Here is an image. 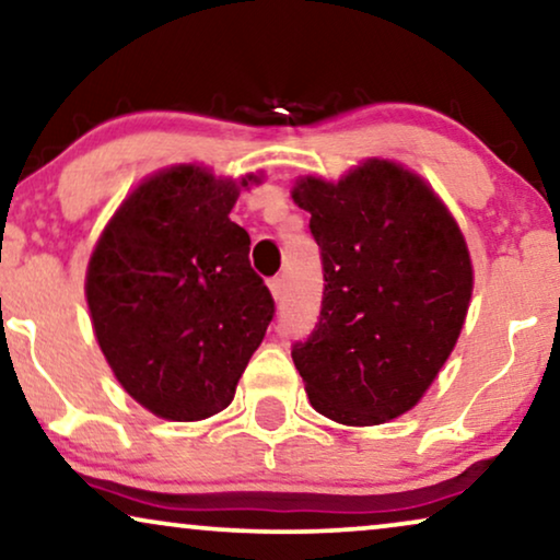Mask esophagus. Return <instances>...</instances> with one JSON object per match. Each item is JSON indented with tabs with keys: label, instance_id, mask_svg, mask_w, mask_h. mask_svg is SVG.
Segmentation results:
<instances>
[{
	"label": "esophagus",
	"instance_id": "obj_1",
	"mask_svg": "<svg viewBox=\"0 0 560 560\" xmlns=\"http://www.w3.org/2000/svg\"><path fill=\"white\" fill-rule=\"evenodd\" d=\"M267 285H270L275 301H280V295H282V280H280V278H270V280H267Z\"/></svg>",
	"mask_w": 560,
	"mask_h": 560
}]
</instances>
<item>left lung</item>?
<instances>
[{
	"instance_id": "1",
	"label": "left lung",
	"mask_w": 560,
	"mask_h": 560,
	"mask_svg": "<svg viewBox=\"0 0 560 560\" xmlns=\"http://www.w3.org/2000/svg\"><path fill=\"white\" fill-rule=\"evenodd\" d=\"M324 301L293 362L320 416L377 425L408 412L446 362L471 301V259L439 196L405 167L370 160L339 183L303 178Z\"/></svg>"
}]
</instances>
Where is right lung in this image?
I'll return each instance as SVG.
<instances>
[{
	"mask_svg": "<svg viewBox=\"0 0 560 560\" xmlns=\"http://www.w3.org/2000/svg\"><path fill=\"white\" fill-rule=\"evenodd\" d=\"M236 196L232 180L171 167L121 203L91 255L98 347L121 387L160 418L224 410L275 316L249 265V234L229 219Z\"/></svg>",
	"mask_w": 560,
	"mask_h": 560,
	"instance_id": "1",
	"label": "right lung"
}]
</instances>
